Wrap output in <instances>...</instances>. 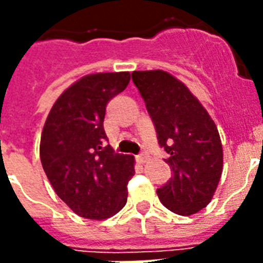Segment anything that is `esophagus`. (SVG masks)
<instances>
[{
  "instance_id": "1",
  "label": "esophagus",
  "mask_w": 263,
  "mask_h": 263,
  "mask_svg": "<svg viewBox=\"0 0 263 263\" xmlns=\"http://www.w3.org/2000/svg\"><path fill=\"white\" fill-rule=\"evenodd\" d=\"M147 160H148L147 153H140L139 156H136V161H138L139 164H144V162H146Z\"/></svg>"
}]
</instances>
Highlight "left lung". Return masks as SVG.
<instances>
[{
	"instance_id": "8db88e82",
	"label": "left lung",
	"mask_w": 263,
	"mask_h": 263,
	"mask_svg": "<svg viewBox=\"0 0 263 263\" xmlns=\"http://www.w3.org/2000/svg\"><path fill=\"white\" fill-rule=\"evenodd\" d=\"M152 117L172 176L157 190L165 208L191 216L212 200L222 173L218 129L200 102L180 80L160 71L132 72Z\"/></svg>"
}]
</instances>
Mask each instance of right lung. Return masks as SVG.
<instances>
[{
    "mask_svg": "<svg viewBox=\"0 0 263 263\" xmlns=\"http://www.w3.org/2000/svg\"><path fill=\"white\" fill-rule=\"evenodd\" d=\"M129 72L82 78L51 107L41 136V162L55 194L80 217L103 220L127 203L134 157L117 154L103 129L106 105L129 83Z\"/></svg>",
    "mask_w": 263,
    "mask_h": 263,
    "instance_id": "1",
    "label": "right lung"
}]
</instances>
